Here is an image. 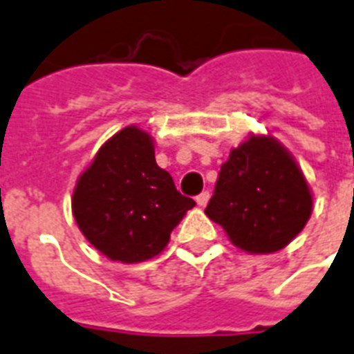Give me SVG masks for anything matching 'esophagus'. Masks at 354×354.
I'll return each mask as SVG.
<instances>
[{"label": "esophagus", "instance_id": "34e87169", "mask_svg": "<svg viewBox=\"0 0 354 354\" xmlns=\"http://www.w3.org/2000/svg\"><path fill=\"white\" fill-rule=\"evenodd\" d=\"M208 199H210V194H208V192H201V194L196 197V201L199 207H205V205L208 203Z\"/></svg>", "mask_w": 354, "mask_h": 354}]
</instances>
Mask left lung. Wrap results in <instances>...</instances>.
Masks as SVG:
<instances>
[{"instance_id":"8db88e82","label":"left lung","mask_w":354,"mask_h":354,"mask_svg":"<svg viewBox=\"0 0 354 354\" xmlns=\"http://www.w3.org/2000/svg\"><path fill=\"white\" fill-rule=\"evenodd\" d=\"M312 192L292 153L271 134H251L221 164L205 214L245 253L286 248L312 214Z\"/></svg>"}]
</instances>
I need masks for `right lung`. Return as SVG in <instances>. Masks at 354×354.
<instances>
[{
  "label": "right lung",
  "mask_w": 354,
  "mask_h": 354,
  "mask_svg": "<svg viewBox=\"0 0 354 354\" xmlns=\"http://www.w3.org/2000/svg\"><path fill=\"white\" fill-rule=\"evenodd\" d=\"M196 201L180 196L158 168L151 134L136 125L118 131L95 153L73 188L79 231L106 259L136 264L157 257Z\"/></svg>",
  "instance_id": "right-lung-1"
}]
</instances>
